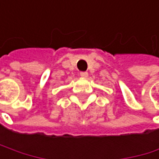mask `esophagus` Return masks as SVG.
Masks as SVG:
<instances>
[{"label":"esophagus","instance_id":"1","mask_svg":"<svg viewBox=\"0 0 159 159\" xmlns=\"http://www.w3.org/2000/svg\"><path fill=\"white\" fill-rule=\"evenodd\" d=\"M80 76L82 78H87L89 76V73L87 71H82V72H80Z\"/></svg>","mask_w":159,"mask_h":159}]
</instances>
